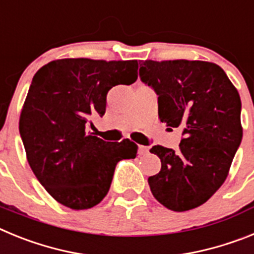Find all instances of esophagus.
Returning <instances> with one entry per match:
<instances>
[{
  "instance_id": "1",
  "label": "esophagus",
  "mask_w": 254,
  "mask_h": 254,
  "mask_svg": "<svg viewBox=\"0 0 254 254\" xmlns=\"http://www.w3.org/2000/svg\"><path fill=\"white\" fill-rule=\"evenodd\" d=\"M138 152H140V155H147L149 154V147L140 145V146H138Z\"/></svg>"
}]
</instances>
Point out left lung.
<instances>
[{
	"mask_svg": "<svg viewBox=\"0 0 254 254\" xmlns=\"http://www.w3.org/2000/svg\"><path fill=\"white\" fill-rule=\"evenodd\" d=\"M141 81L158 95L159 120L181 127L179 150L152 146L161 169L151 193L173 211L205 203L221 187L243 137L241 96L224 69L205 61H141Z\"/></svg>",
	"mask_w": 254,
	"mask_h": 254,
	"instance_id": "obj_1",
	"label": "left lung"
}]
</instances>
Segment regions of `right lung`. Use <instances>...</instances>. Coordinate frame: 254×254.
Masks as SVG:
<instances>
[{
    "label": "right lung",
    "mask_w": 254,
    "mask_h": 254,
    "mask_svg": "<svg viewBox=\"0 0 254 254\" xmlns=\"http://www.w3.org/2000/svg\"><path fill=\"white\" fill-rule=\"evenodd\" d=\"M132 61L64 58L38 69L22 105L19 131L26 159L40 185L61 205L91 208L107 196L118 161L134 159L128 138L107 142L89 132L103 117L107 94L137 80Z\"/></svg>",
    "instance_id": "1"
}]
</instances>
